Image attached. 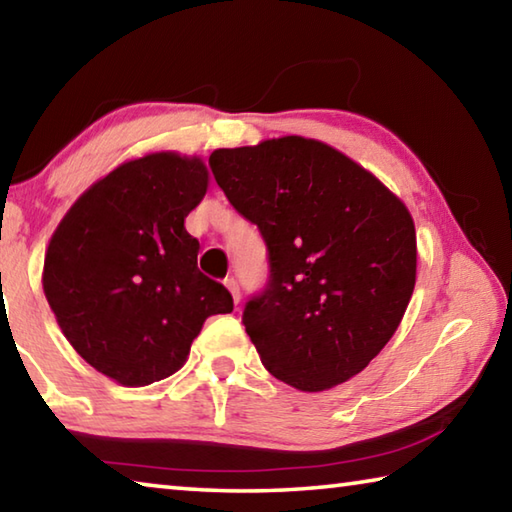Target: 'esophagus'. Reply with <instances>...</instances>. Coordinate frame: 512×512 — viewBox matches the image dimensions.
I'll use <instances>...</instances> for the list:
<instances>
[{
	"label": "esophagus",
	"mask_w": 512,
	"mask_h": 512,
	"mask_svg": "<svg viewBox=\"0 0 512 512\" xmlns=\"http://www.w3.org/2000/svg\"><path fill=\"white\" fill-rule=\"evenodd\" d=\"M225 289H228L230 293H232V300H235L237 302V305H239V298H241V293H239V282L235 280V277H225Z\"/></svg>",
	"instance_id": "1"
}]
</instances>
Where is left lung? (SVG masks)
I'll list each match as a JSON object with an SVG mask.
<instances>
[{
  "label": "left lung",
  "instance_id": "8db88e82",
  "mask_svg": "<svg viewBox=\"0 0 512 512\" xmlns=\"http://www.w3.org/2000/svg\"><path fill=\"white\" fill-rule=\"evenodd\" d=\"M210 167L268 248L271 277L244 309L266 370L305 393L359 375L413 296L409 207L345 153L300 135L216 149Z\"/></svg>",
  "mask_w": 512,
  "mask_h": 512
}]
</instances>
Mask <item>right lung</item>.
<instances>
[{"label": "right lung", "instance_id": "right-lung-1", "mask_svg": "<svg viewBox=\"0 0 512 512\" xmlns=\"http://www.w3.org/2000/svg\"><path fill=\"white\" fill-rule=\"evenodd\" d=\"M210 183L198 155L146 153L76 198L49 239L42 289L72 348L121 386L185 366L192 341L232 296L196 266L185 219Z\"/></svg>", "mask_w": 512, "mask_h": 512}]
</instances>
